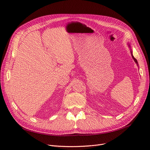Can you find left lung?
I'll return each instance as SVG.
<instances>
[{
  "mask_svg": "<svg viewBox=\"0 0 150 150\" xmlns=\"http://www.w3.org/2000/svg\"><path fill=\"white\" fill-rule=\"evenodd\" d=\"M128 47L130 48V50H131V56H132V57H133V60L134 61V62H136V64H137V66H138V61H137V60L134 57V56H133V52H132V50L131 49V46H130V45H129V44H128Z\"/></svg>",
  "mask_w": 150,
  "mask_h": 150,
  "instance_id": "8db88e82",
  "label": "left lung"
}]
</instances>
